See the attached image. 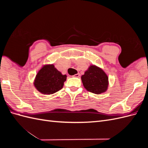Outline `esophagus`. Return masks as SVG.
<instances>
[{
    "label": "esophagus",
    "instance_id": "1",
    "mask_svg": "<svg viewBox=\"0 0 148 148\" xmlns=\"http://www.w3.org/2000/svg\"><path fill=\"white\" fill-rule=\"evenodd\" d=\"M80 76V74L79 73H77V74H75V75H74V77H79Z\"/></svg>",
    "mask_w": 148,
    "mask_h": 148
}]
</instances>
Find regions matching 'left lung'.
Segmentation results:
<instances>
[{
  "label": "left lung",
  "instance_id": "left-lung-1",
  "mask_svg": "<svg viewBox=\"0 0 148 148\" xmlns=\"http://www.w3.org/2000/svg\"><path fill=\"white\" fill-rule=\"evenodd\" d=\"M108 77L101 68L90 65L82 76V81L87 91L99 95L107 91L109 85Z\"/></svg>",
  "mask_w": 148,
  "mask_h": 148
}]
</instances>
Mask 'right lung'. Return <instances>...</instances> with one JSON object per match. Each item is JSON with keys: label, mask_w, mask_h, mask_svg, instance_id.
<instances>
[{"label": "right lung", "mask_w": 148, "mask_h": 148, "mask_svg": "<svg viewBox=\"0 0 148 148\" xmlns=\"http://www.w3.org/2000/svg\"><path fill=\"white\" fill-rule=\"evenodd\" d=\"M66 75H62L53 64L45 65L39 70L34 82L37 90L44 95H52L63 88Z\"/></svg>", "instance_id": "add662e5"}]
</instances>
